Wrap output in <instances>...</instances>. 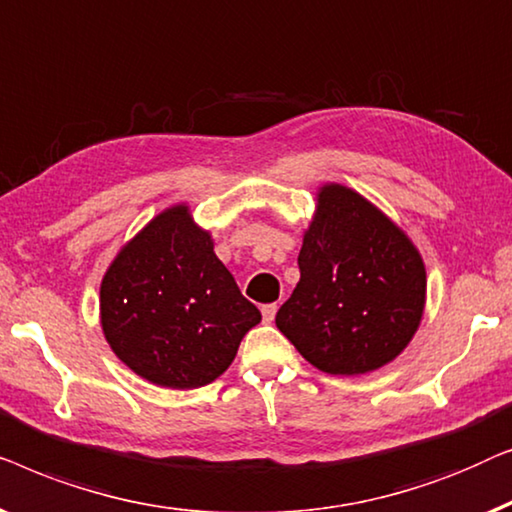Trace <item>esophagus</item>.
Instances as JSON below:
<instances>
[{
    "instance_id": "1",
    "label": "esophagus",
    "mask_w": 512,
    "mask_h": 512,
    "mask_svg": "<svg viewBox=\"0 0 512 512\" xmlns=\"http://www.w3.org/2000/svg\"><path fill=\"white\" fill-rule=\"evenodd\" d=\"M276 313H278V304H266V306H262L264 322H273V318H276Z\"/></svg>"
}]
</instances>
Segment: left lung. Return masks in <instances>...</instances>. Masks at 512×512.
Returning <instances> with one entry per match:
<instances>
[{
	"instance_id": "1",
	"label": "left lung",
	"mask_w": 512,
	"mask_h": 512,
	"mask_svg": "<svg viewBox=\"0 0 512 512\" xmlns=\"http://www.w3.org/2000/svg\"><path fill=\"white\" fill-rule=\"evenodd\" d=\"M299 250L301 278L276 327L306 362L359 376L397 359L422 322L427 271L408 234L362 194L322 185Z\"/></svg>"
}]
</instances>
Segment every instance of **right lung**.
<instances>
[{
    "label": "right lung",
    "mask_w": 512,
    "mask_h": 512,
    "mask_svg": "<svg viewBox=\"0 0 512 512\" xmlns=\"http://www.w3.org/2000/svg\"><path fill=\"white\" fill-rule=\"evenodd\" d=\"M99 318L115 357L136 376L194 390L229 369L262 313L213 253L211 232L176 204L115 255L99 287Z\"/></svg>",
    "instance_id": "add662e5"
}]
</instances>
